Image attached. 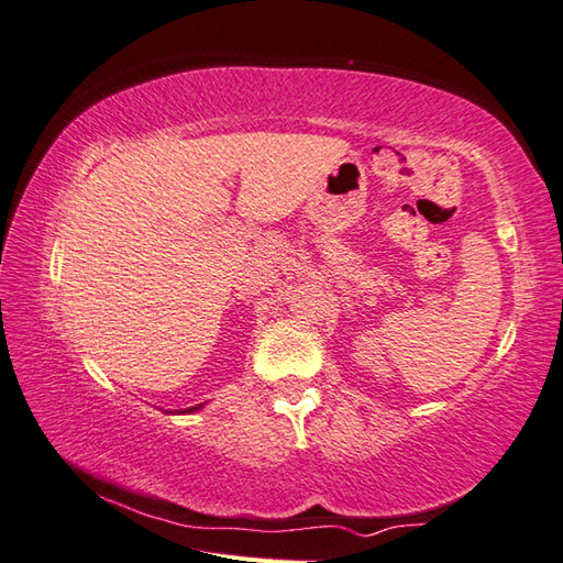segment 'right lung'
<instances>
[{
  "instance_id": "right-lung-1",
  "label": "right lung",
  "mask_w": 563,
  "mask_h": 563,
  "mask_svg": "<svg viewBox=\"0 0 563 563\" xmlns=\"http://www.w3.org/2000/svg\"><path fill=\"white\" fill-rule=\"evenodd\" d=\"M202 404H198V406H190V409H186V411H181V413H194V411H198Z\"/></svg>"
}]
</instances>
